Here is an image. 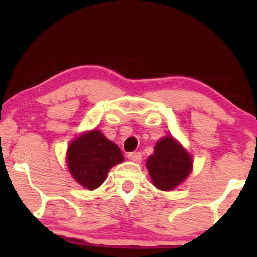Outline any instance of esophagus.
Returning <instances> with one entry per match:
<instances>
[{
  "label": "esophagus",
  "mask_w": 257,
  "mask_h": 257,
  "mask_svg": "<svg viewBox=\"0 0 257 257\" xmlns=\"http://www.w3.org/2000/svg\"><path fill=\"white\" fill-rule=\"evenodd\" d=\"M128 159L132 160V161H139L140 159H142V153L140 152H130L127 154Z\"/></svg>",
  "instance_id": "1"
}]
</instances>
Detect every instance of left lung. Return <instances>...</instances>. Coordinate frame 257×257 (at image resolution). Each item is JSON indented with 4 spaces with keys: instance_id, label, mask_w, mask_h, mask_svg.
Wrapping results in <instances>:
<instances>
[{
    "instance_id": "1",
    "label": "left lung",
    "mask_w": 257,
    "mask_h": 257,
    "mask_svg": "<svg viewBox=\"0 0 257 257\" xmlns=\"http://www.w3.org/2000/svg\"><path fill=\"white\" fill-rule=\"evenodd\" d=\"M146 166L154 186L161 191H171L191 173L192 159L180 144L168 136L157 143Z\"/></svg>"
}]
</instances>
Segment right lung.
Masks as SVG:
<instances>
[{
  "mask_svg": "<svg viewBox=\"0 0 257 257\" xmlns=\"http://www.w3.org/2000/svg\"><path fill=\"white\" fill-rule=\"evenodd\" d=\"M122 160L119 146L97 130L73 140L68 151L70 173L90 191L99 187L110 168Z\"/></svg>",
  "mask_w": 257,
  "mask_h": 257,
  "instance_id": "1",
  "label": "right lung"
}]
</instances>
